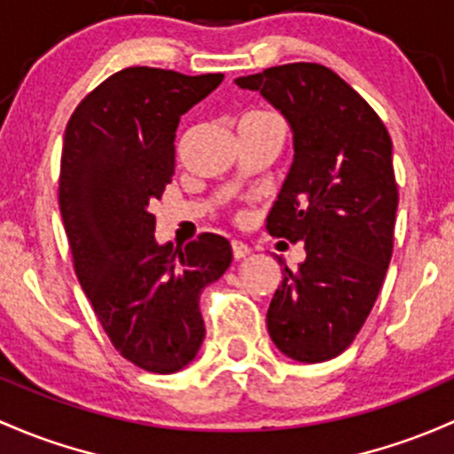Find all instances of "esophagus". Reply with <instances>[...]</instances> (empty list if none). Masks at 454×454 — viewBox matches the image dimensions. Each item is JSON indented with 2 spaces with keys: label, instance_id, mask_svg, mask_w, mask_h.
I'll return each instance as SVG.
<instances>
[{
  "label": "esophagus",
  "instance_id": "34e87169",
  "mask_svg": "<svg viewBox=\"0 0 454 454\" xmlns=\"http://www.w3.org/2000/svg\"><path fill=\"white\" fill-rule=\"evenodd\" d=\"M250 252H252V250L246 246V243L232 241V256H235V261L246 259V256H250Z\"/></svg>",
  "mask_w": 454,
  "mask_h": 454
}]
</instances>
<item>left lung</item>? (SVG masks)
Here are the masks:
<instances>
[{"mask_svg": "<svg viewBox=\"0 0 454 454\" xmlns=\"http://www.w3.org/2000/svg\"><path fill=\"white\" fill-rule=\"evenodd\" d=\"M235 84L259 90L294 132V163L267 232L304 241L307 259L285 265L267 331L283 355L322 364L355 341L387 274L398 208L389 132L324 65L270 67Z\"/></svg>", "mask_w": 454, "mask_h": 454, "instance_id": "8db88e82", "label": "left lung"}]
</instances>
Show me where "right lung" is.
Wrapping results in <instances>:
<instances>
[{
	"label": "right lung",
	"mask_w": 454,
	"mask_h": 454,
	"mask_svg": "<svg viewBox=\"0 0 454 454\" xmlns=\"http://www.w3.org/2000/svg\"><path fill=\"white\" fill-rule=\"evenodd\" d=\"M222 80L128 67L90 90L65 130L59 202L75 276L119 355L156 374L195 359L200 294L232 261L213 232L160 246L150 213L174 176L180 117Z\"/></svg>",
	"instance_id": "1"
}]
</instances>
